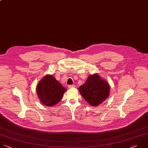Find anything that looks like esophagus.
I'll return each instance as SVG.
<instances>
[{
    "label": "esophagus",
    "mask_w": 148,
    "mask_h": 148,
    "mask_svg": "<svg viewBox=\"0 0 148 148\" xmlns=\"http://www.w3.org/2000/svg\"><path fill=\"white\" fill-rule=\"evenodd\" d=\"M75 87V85H69V86H68V88H73V87Z\"/></svg>",
    "instance_id": "1"
}]
</instances>
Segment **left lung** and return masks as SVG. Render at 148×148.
I'll use <instances>...</instances> for the list:
<instances>
[{"instance_id": "left-lung-1", "label": "left lung", "mask_w": 148, "mask_h": 148, "mask_svg": "<svg viewBox=\"0 0 148 148\" xmlns=\"http://www.w3.org/2000/svg\"><path fill=\"white\" fill-rule=\"evenodd\" d=\"M110 86L98 75L88 76L86 83L80 86L79 90L84 100L92 106H97L108 96Z\"/></svg>"}]
</instances>
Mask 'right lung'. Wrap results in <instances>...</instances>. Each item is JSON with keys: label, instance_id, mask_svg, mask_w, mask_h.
<instances>
[{"label": "right lung", "instance_id": "1", "mask_svg": "<svg viewBox=\"0 0 148 148\" xmlns=\"http://www.w3.org/2000/svg\"><path fill=\"white\" fill-rule=\"evenodd\" d=\"M66 88L52 75L45 76L38 84L37 93L41 103L53 106L60 101Z\"/></svg>", "mask_w": 148, "mask_h": 148}]
</instances>
